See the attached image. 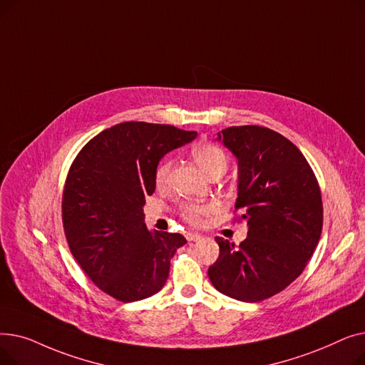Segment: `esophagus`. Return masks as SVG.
<instances>
[{"label": "esophagus", "mask_w": 365, "mask_h": 365, "mask_svg": "<svg viewBox=\"0 0 365 365\" xmlns=\"http://www.w3.org/2000/svg\"><path fill=\"white\" fill-rule=\"evenodd\" d=\"M186 240H187V241H198V240H201V237H200L198 234L187 232V234H186Z\"/></svg>", "instance_id": "1"}]
</instances>
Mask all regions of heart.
Wrapping results in <instances>:
<instances>
[{
  "label": "heart",
  "instance_id": "heart-1",
  "mask_svg": "<svg viewBox=\"0 0 365 365\" xmlns=\"http://www.w3.org/2000/svg\"><path fill=\"white\" fill-rule=\"evenodd\" d=\"M192 155L197 164L207 173L208 176L217 175V173H225L227 168V157L226 153L216 145L202 143L192 149ZM171 168L170 158L163 160L153 173V182L157 187H164ZM215 207L212 204H195L187 202L180 207V216L190 225L200 226L207 222L208 216L213 213Z\"/></svg>",
  "mask_w": 365,
  "mask_h": 365
}]
</instances>
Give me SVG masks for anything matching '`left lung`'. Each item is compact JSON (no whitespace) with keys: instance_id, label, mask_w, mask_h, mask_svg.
<instances>
[{"instance_id":"obj_1","label":"left lung","mask_w":365,"mask_h":365,"mask_svg":"<svg viewBox=\"0 0 365 365\" xmlns=\"http://www.w3.org/2000/svg\"><path fill=\"white\" fill-rule=\"evenodd\" d=\"M217 136L238 158L235 210H242L248 232L240 245L216 237L220 253L208 277L225 296L262 302L289 287L315 252L319 185L299 148L271 128L227 127Z\"/></svg>"}]
</instances>
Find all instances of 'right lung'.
Segmentation results:
<instances>
[{
  "label": "right lung",
  "instance_id": "right-lung-1",
  "mask_svg": "<svg viewBox=\"0 0 365 365\" xmlns=\"http://www.w3.org/2000/svg\"><path fill=\"white\" fill-rule=\"evenodd\" d=\"M197 138L167 124L127 121L103 130L73 160L63 187L62 222L69 250L87 277L128 303L158 293L180 234L149 232L145 198L167 152Z\"/></svg>",
  "mask_w": 365,
  "mask_h": 365
}]
</instances>
